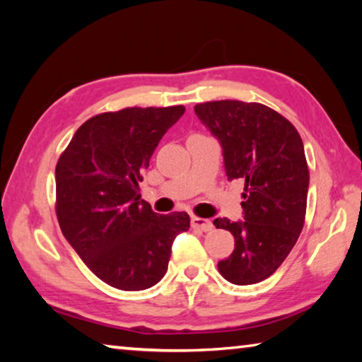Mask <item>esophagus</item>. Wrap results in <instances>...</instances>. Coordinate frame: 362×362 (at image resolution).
I'll use <instances>...</instances> for the list:
<instances>
[{
  "label": "esophagus",
  "mask_w": 362,
  "mask_h": 362,
  "mask_svg": "<svg viewBox=\"0 0 362 362\" xmlns=\"http://www.w3.org/2000/svg\"><path fill=\"white\" fill-rule=\"evenodd\" d=\"M192 226L196 230H203V231H212L214 225L211 220L207 218H201V217H192Z\"/></svg>",
  "instance_id": "esophagus-1"
}]
</instances>
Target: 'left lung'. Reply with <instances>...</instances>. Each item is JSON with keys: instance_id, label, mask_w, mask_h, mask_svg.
<instances>
[{"instance_id": "left-lung-1", "label": "left lung", "mask_w": 362, "mask_h": 362, "mask_svg": "<svg viewBox=\"0 0 362 362\" xmlns=\"http://www.w3.org/2000/svg\"><path fill=\"white\" fill-rule=\"evenodd\" d=\"M194 113L222 146L228 180H244V220H214L235 236V250L218 262V272L238 286L260 283L286 260L303 228L310 183L303 142L284 116L262 103L206 102Z\"/></svg>"}]
</instances>
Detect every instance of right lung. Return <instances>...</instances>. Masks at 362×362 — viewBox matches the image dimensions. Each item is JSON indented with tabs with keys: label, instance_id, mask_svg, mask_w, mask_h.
<instances>
[{
	"label": "right lung",
	"instance_id": "right-lung-1",
	"mask_svg": "<svg viewBox=\"0 0 362 362\" xmlns=\"http://www.w3.org/2000/svg\"><path fill=\"white\" fill-rule=\"evenodd\" d=\"M185 107L124 108L81 124L56 166L57 220L65 240L103 283L144 291L168 272L187 212L158 216L139 183L153 151Z\"/></svg>",
	"mask_w": 362,
	"mask_h": 362
}]
</instances>
